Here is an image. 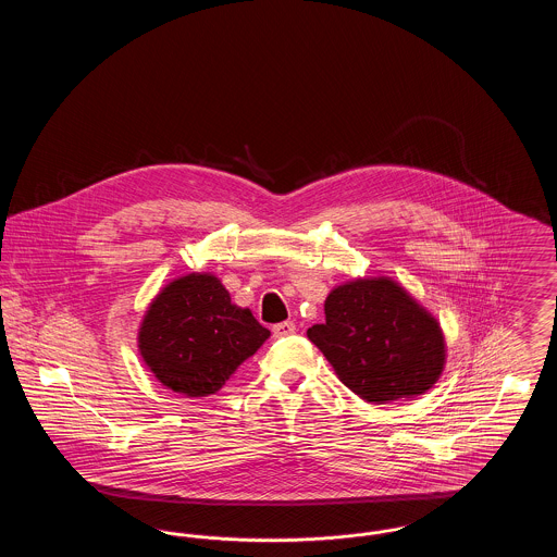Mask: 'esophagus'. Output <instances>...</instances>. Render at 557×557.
I'll return each mask as SVG.
<instances>
[{"label": "esophagus", "mask_w": 557, "mask_h": 557, "mask_svg": "<svg viewBox=\"0 0 557 557\" xmlns=\"http://www.w3.org/2000/svg\"><path fill=\"white\" fill-rule=\"evenodd\" d=\"M271 332H273L275 338H286V336H292L296 332V325H294V321H282V323L273 325Z\"/></svg>", "instance_id": "1"}]
</instances>
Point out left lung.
<instances>
[{"instance_id":"8db88e82","label":"left lung","mask_w":557,"mask_h":557,"mask_svg":"<svg viewBox=\"0 0 557 557\" xmlns=\"http://www.w3.org/2000/svg\"><path fill=\"white\" fill-rule=\"evenodd\" d=\"M307 336L343 384L368 403L424 395L445 368L438 321L388 277L334 288L325 298V321Z\"/></svg>"}]
</instances>
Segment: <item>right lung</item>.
<instances>
[{
	"instance_id": "1",
	"label": "right lung",
	"mask_w": 557,
	"mask_h": 557,
	"mask_svg": "<svg viewBox=\"0 0 557 557\" xmlns=\"http://www.w3.org/2000/svg\"><path fill=\"white\" fill-rule=\"evenodd\" d=\"M269 338L211 273H189L160 290L139 327V352L173 393L214 395Z\"/></svg>"
}]
</instances>
